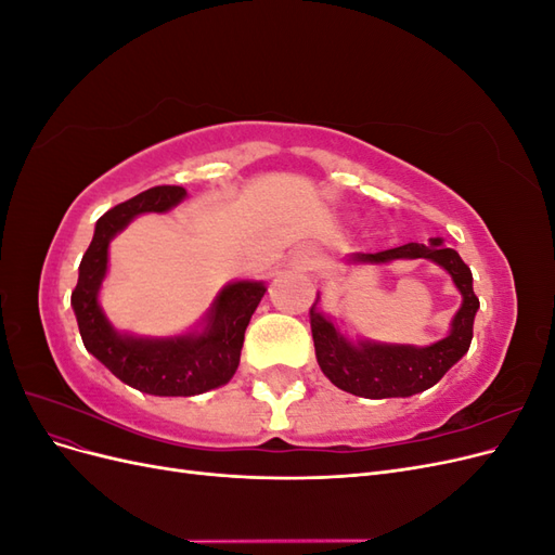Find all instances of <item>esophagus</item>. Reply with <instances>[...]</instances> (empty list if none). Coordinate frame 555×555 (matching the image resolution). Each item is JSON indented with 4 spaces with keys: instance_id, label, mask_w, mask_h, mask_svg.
Listing matches in <instances>:
<instances>
[{
    "instance_id": "34e87169",
    "label": "esophagus",
    "mask_w": 555,
    "mask_h": 555,
    "mask_svg": "<svg viewBox=\"0 0 555 555\" xmlns=\"http://www.w3.org/2000/svg\"><path fill=\"white\" fill-rule=\"evenodd\" d=\"M312 263H314V251L310 247L298 249L294 255V266H298V268H310Z\"/></svg>"
}]
</instances>
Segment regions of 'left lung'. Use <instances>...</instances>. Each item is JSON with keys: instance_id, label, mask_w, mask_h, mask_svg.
<instances>
[{"instance_id": "8db88e82", "label": "left lung", "mask_w": 555, "mask_h": 555, "mask_svg": "<svg viewBox=\"0 0 555 555\" xmlns=\"http://www.w3.org/2000/svg\"><path fill=\"white\" fill-rule=\"evenodd\" d=\"M393 259H430L440 263L463 294V306L453 317L451 333L430 347L410 345H351L331 324V319L310 308V328L319 367L338 389L361 398H405L422 393L438 384L449 367L456 363L473 343V324L479 310V298L473 289V273L456 249L442 238H430V245L408 243L382 251H357L351 261L386 263Z\"/></svg>"}]
</instances>
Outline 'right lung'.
Masks as SVG:
<instances>
[{
	"label": "right lung",
	"instance_id": "obj_1",
	"mask_svg": "<svg viewBox=\"0 0 555 555\" xmlns=\"http://www.w3.org/2000/svg\"><path fill=\"white\" fill-rule=\"evenodd\" d=\"M188 194L178 184L150 188L99 217L94 238L82 255L72 306L80 338L90 354L108 371L143 393L196 396L227 384L236 373L245 328L266 292L261 282H233L222 289L208 314L201 335H182L169 340H143L120 335L99 308V287L106 275L108 243L117 231L141 212H164Z\"/></svg>",
	"mask_w": 555,
	"mask_h": 555
}]
</instances>
